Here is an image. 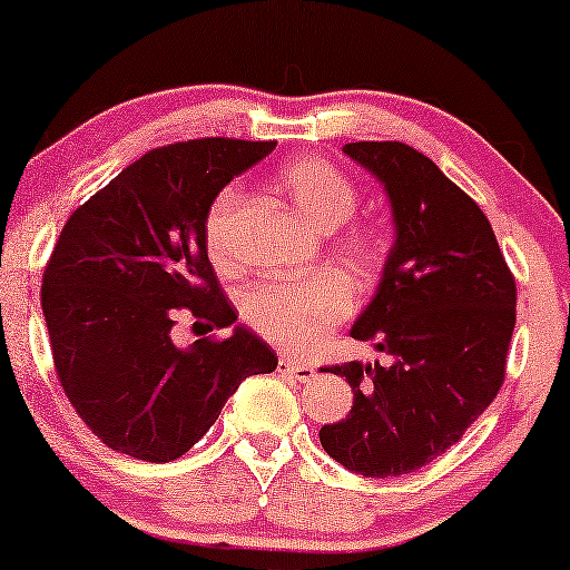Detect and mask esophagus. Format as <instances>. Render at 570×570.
<instances>
[{
    "label": "esophagus",
    "instance_id": "obj_1",
    "mask_svg": "<svg viewBox=\"0 0 570 570\" xmlns=\"http://www.w3.org/2000/svg\"><path fill=\"white\" fill-rule=\"evenodd\" d=\"M277 371L283 373L287 379H295V381H311L314 379V368H311L308 363H301V361H291V357H279L277 363Z\"/></svg>",
    "mask_w": 570,
    "mask_h": 570
}]
</instances>
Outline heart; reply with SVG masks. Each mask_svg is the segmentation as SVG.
<instances>
[{
  "instance_id": "obj_1",
  "label": "heart",
  "mask_w": 570,
  "mask_h": 570,
  "mask_svg": "<svg viewBox=\"0 0 570 570\" xmlns=\"http://www.w3.org/2000/svg\"><path fill=\"white\" fill-rule=\"evenodd\" d=\"M283 189L303 220L318 233H330L347 223L357 209V189L345 170L330 160L308 158L283 170ZM240 202V186L228 184L209 202L205 217L207 252L215 262L228 256L230 223ZM337 252L345 262L361 269H373L381 259V244L371 230L347 228L337 240ZM355 308V293L345 277L334 272L306 279H277L256 285L244 298V322L272 345L311 350L318 345L332 326L345 322Z\"/></svg>"
}]
</instances>
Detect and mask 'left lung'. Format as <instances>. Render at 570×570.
<instances>
[{
    "mask_svg": "<svg viewBox=\"0 0 570 570\" xmlns=\"http://www.w3.org/2000/svg\"><path fill=\"white\" fill-rule=\"evenodd\" d=\"M342 150L373 170L392 199L396 244L350 334L394 363L334 365L355 400L318 439L363 478H400L446 454L501 392L517 279L478 202L431 158L392 139Z\"/></svg>",
    "mask_w": 570,
    "mask_h": 570,
    "instance_id": "1",
    "label": "left lung"
}]
</instances>
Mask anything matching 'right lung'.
Instances as JSON below:
<instances>
[{
    "label": "right lung",
    "instance_id": "add662e5",
    "mask_svg": "<svg viewBox=\"0 0 570 570\" xmlns=\"http://www.w3.org/2000/svg\"><path fill=\"white\" fill-rule=\"evenodd\" d=\"M277 142L205 137L145 153L69 215L46 262L41 306L53 368L85 425L145 462L184 456L238 384L277 368L267 342L176 347L178 314L230 326L236 311L207 259L215 194Z\"/></svg>",
    "mask_w": 570,
    "mask_h": 570
}]
</instances>
